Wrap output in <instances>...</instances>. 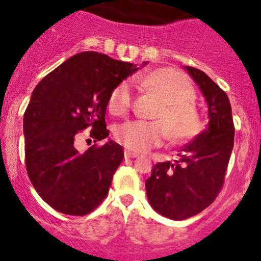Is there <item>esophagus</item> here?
<instances>
[{"instance_id": "esophagus-1", "label": "esophagus", "mask_w": 261, "mask_h": 261, "mask_svg": "<svg viewBox=\"0 0 261 261\" xmlns=\"http://www.w3.org/2000/svg\"><path fill=\"white\" fill-rule=\"evenodd\" d=\"M139 153L138 152H133L131 150H125V158L126 159H134V158H138Z\"/></svg>"}]
</instances>
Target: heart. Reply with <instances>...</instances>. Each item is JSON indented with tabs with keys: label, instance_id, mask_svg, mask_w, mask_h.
I'll use <instances>...</instances> for the list:
<instances>
[{
	"label": "heart",
	"instance_id": "heart-1",
	"mask_svg": "<svg viewBox=\"0 0 261 261\" xmlns=\"http://www.w3.org/2000/svg\"><path fill=\"white\" fill-rule=\"evenodd\" d=\"M146 91L160 98L155 121H127L115 128V138L126 149L136 152L163 144L166 136L175 145L195 139L202 130V120L195 101V91L188 76L176 68L153 70L140 80ZM114 115H123L131 108L127 85L120 84L111 91L108 102Z\"/></svg>",
	"mask_w": 261,
	"mask_h": 261
}]
</instances>
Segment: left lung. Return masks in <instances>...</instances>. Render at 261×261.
<instances>
[{
	"label": "left lung",
	"instance_id": "8db88e82",
	"mask_svg": "<svg viewBox=\"0 0 261 261\" xmlns=\"http://www.w3.org/2000/svg\"><path fill=\"white\" fill-rule=\"evenodd\" d=\"M209 108V127L177 153L174 163H158L145 181L151 206L169 219L184 220L206 209L223 189L234 146V122L227 95L209 76L186 67Z\"/></svg>",
	"mask_w": 261,
	"mask_h": 261
}]
</instances>
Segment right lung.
I'll use <instances>...</instances> for the list:
<instances>
[{
	"mask_svg": "<svg viewBox=\"0 0 261 261\" xmlns=\"http://www.w3.org/2000/svg\"><path fill=\"white\" fill-rule=\"evenodd\" d=\"M136 65L86 51L66 60L42 79L24 111L26 170L38 195L66 215L84 216L109 193L123 150L111 141L81 153L76 136L87 127L96 141L108 138L110 94Z\"/></svg>",
	"mask_w": 261,
	"mask_h": 261,
	"instance_id": "obj_1",
	"label": "right lung"
}]
</instances>
